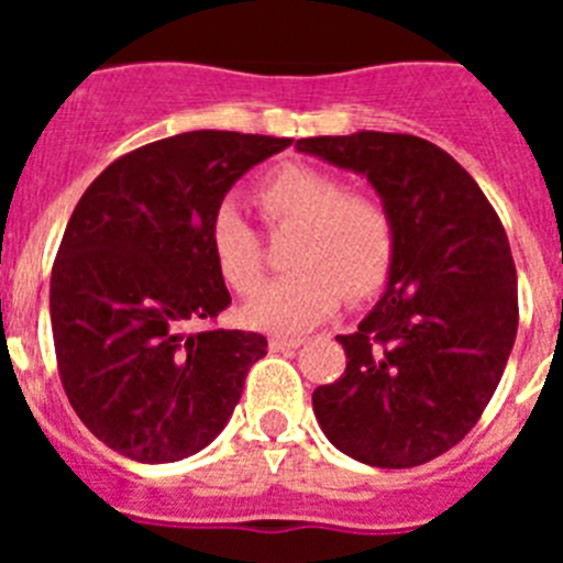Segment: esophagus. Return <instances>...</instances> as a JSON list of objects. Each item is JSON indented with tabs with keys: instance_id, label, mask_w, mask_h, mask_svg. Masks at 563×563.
Segmentation results:
<instances>
[{
	"instance_id": "obj_1",
	"label": "esophagus",
	"mask_w": 563,
	"mask_h": 563,
	"mask_svg": "<svg viewBox=\"0 0 563 563\" xmlns=\"http://www.w3.org/2000/svg\"><path fill=\"white\" fill-rule=\"evenodd\" d=\"M305 343V338H285V335H273L271 338V350L273 352H285V350H298Z\"/></svg>"
}]
</instances>
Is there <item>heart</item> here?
<instances>
[{
	"label": "heart",
	"instance_id": "obj_1",
	"mask_svg": "<svg viewBox=\"0 0 563 563\" xmlns=\"http://www.w3.org/2000/svg\"><path fill=\"white\" fill-rule=\"evenodd\" d=\"M267 225H298L287 251L285 278L245 307L258 330L298 332L330 316L341 298L375 296L395 265L397 225L389 206L369 191H350L346 180L307 163H287L256 188ZM211 253L222 282L236 296H253L265 278V251L256 228L225 202L211 220Z\"/></svg>",
	"mask_w": 563,
	"mask_h": 563
}]
</instances>
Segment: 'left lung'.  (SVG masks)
<instances>
[{
    "label": "left lung",
    "mask_w": 563,
    "mask_h": 563,
    "mask_svg": "<svg viewBox=\"0 0 563 563\" xmlns=\"http://www.w3.org/2000/svg\"><path fill=\"white\" fill-rule=\"evenodd\" d=\"M298 152L366 174L397 225L389 287L352 335L346 369L312 391L327 440L375 467H415L474 429L519 330L507 233L449 152L397 132L301 137Z\"/></svg>",
    "instance_id": "8db88e82"
}]
</instances>
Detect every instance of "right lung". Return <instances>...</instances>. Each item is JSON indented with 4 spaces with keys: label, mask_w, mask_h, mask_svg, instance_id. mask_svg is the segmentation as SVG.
<instances>
[{
    "label": "right lung",
    "mask_w": 563,
    "mask_h": 563,
    "mask_svg": "<svg viewBox=\"0 0 563 563\" xmlns=\"http://www.w3.org/2000/svg\"><path fill=\"white\" fill-rule=\"evenodd\" d=\"M290 143L174 134L109 163L78 200L49 276L53 343L69 406L118 454L177 462L202 451L267 355L265 335L211 327L231 292L208 231L228 188Z\"/></svg>",
    "instance_id": "right-lung-1"
}]
</instances>
